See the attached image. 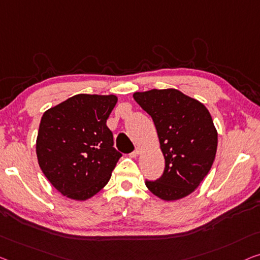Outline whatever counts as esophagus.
<instances>
[{
	"label": "esophagus",
	"mask_w": 260,
	"mask_h": 260,
	"mask_svg": "<svg viewBox=\"0 0 260 260\" xmlns=\"http://www.w3.org/2000/svg\"><path fill=\"white\" fill-rule=\"evenodd\" d=\"M139 154H140V148H135V149L133 150V152H132V153L129 154V156H131V157H137Z\"/></svg>",
	"instance_id": "obj_1"
}]
</instances>
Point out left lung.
Segmentation results:
<instances>
[{
    "instance_id": "left-lung-1",
    "label": "left lung",
    "mask_w": 260,
    "mask_h": 260,
    "mask_svg": "<svg viewBox=\"0 0 260 260\" xmlns=\"http://www.w3.org/2000/svg\"><path fill=\"white\" fill-rule=\"evenodd\" d=\"M152 117L165 156L164 174L146 180L147 188L166 201L191 193L207 176L217 150V132L203 104L175 88L133 94Z\"/></svg>"
}]
</instances>
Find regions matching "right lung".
Here are the masks:
<instances>
[{
	"label": "right lung",
	"mask_w": 260,
	"mask_h": 260,
	"mask_svg": "<svg viewBox=\"0 0 260 260\" xmlns=\"http://www.w3.org/2000/svg\"><path fill=\"white\" fill-rule=\"evenodd\" d=\"M115 95L77 94L41 119L36 153L40 167L58 191L87 200L105 187L122 156L106 125Z\"/></svg>",
	"instance_id": "obj_1"
}]
</instances>
